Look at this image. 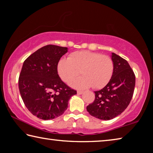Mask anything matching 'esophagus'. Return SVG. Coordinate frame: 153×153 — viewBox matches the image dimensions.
<instances>
[{"label":"esophagus","instance_id":"obj_1","mask_svg":"<svg viewBox=\"0 0 153 153\" xmlns=\"http://www.w3.org/2000/svg\"><path fill=\"white\" fill-rule=\"evenodd\" d=\"M77 94H82V93H83V91H81V90H77Z\"/></svg>","mask_w":153,"mask_h":153}]
</instances>
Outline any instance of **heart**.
Returning a JSON list of instances; mask_svg holds the SVG:
<instances>
[{
  "mask_svg": "<svg viewBox=\"0 0 153 153\" xmlns=\"http://www.w3.org/2000/svg\"><path fill=\"white\" fill-rule=\"evenodd\" d=\"M57 71L64 82L69 84L79 74L84 76L71 86L77 88L92 86L101 88L108 84L113 73V62L111 57L95 52L82 51L71 53L68 59L59 61Z\"/></svg>",
  "mask_w": 153,
  "mask_h": 153,
  "instance_id": "1",
  "label": "heart"
}]
</instances>
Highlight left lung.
Returning <instances> with one entry per match:
<instances>
[{
  "mask_svg": "<svg viewBox=\"0 0 153 153\" xmlns=\"http://www.w3.org/2000/svg\"><path fill=\"white\" fill-rule=\"evenodd\" d=\"M113 73L102 89L95 91L94 102L86 109L93 117L109 120L120 115L128 107L133 97L136 77L128 61L112 53Z\"/></svg>",
  "mask_w": 153,
  "mask_h": 153,
  "instance_id": "obj_1",
  "label": "left lung"
}]
</instances>
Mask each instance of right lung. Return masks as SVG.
I'll use <instances>...</instances> for the list:
<instances>
[{
	"label": "right lung",
	"instance_id": "add662e5",
	"mask_svg": "<svg viewBox=\"0 0 153 153\" xmlns=\"http://www.w3.org/2000/svg\"><path fill=\"white\" fill-rule=\"evenodd\" d=\"M67 47L46 45L25 59L19 77V89L25 107L30 113L44 120L61 116L68 107V101L76 90L61 79L58 63L67 53Z\"/></svg>",
	"mask_w": 153,
	"mask_h": 153
}]
</instances>
